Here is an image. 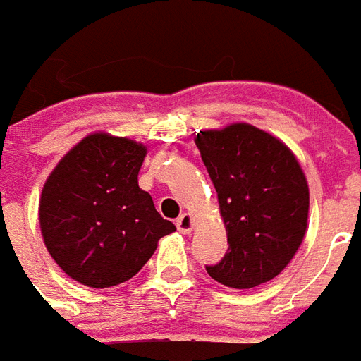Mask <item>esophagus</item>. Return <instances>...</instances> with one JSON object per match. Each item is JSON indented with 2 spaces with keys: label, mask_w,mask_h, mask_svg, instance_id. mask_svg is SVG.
Listing matches in <instances>:
<instances>
[{
  "label": "esophagus",
  "mask_w": 361,
  "mask_h": 361,
  "mask_svg": "<svg viewBox=\"0 0 361 361\" xmlns=\"http://www.w3.org/2000/svg\"><path fill=\"white\" fill-rule=\"evenodd\" d=\"M176 226H178V229H180V233L183 235H188L193 231L195 228V220H193V216L188 214V212H183V214L176 220Z\"/></svg>",
  "instance_id": "esophagus-1"
}]
</instances>
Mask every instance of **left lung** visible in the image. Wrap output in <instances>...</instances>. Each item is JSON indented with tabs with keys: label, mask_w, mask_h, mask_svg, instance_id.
Returning <instances> with one entry per match:
<instances>
[{
	"label": "left lung",
	"mask_w": 361,
	"mask_h": 361,
	"mask_svg": "<svg viewBox=\"0 0 361 361\" xmlns=\"http://www.w3.org/2000/svg\"><path fill=\"white\" fill-rule=\"evenodd\" d=\"M195 143L214 183L228 252L208 276L226 287L252 289L279 276L308 228L310 193L289 147L239 122L197 133Z\"/></svg>",
	"instance_id": "8db88e82"
}]
</instances>
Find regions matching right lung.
Instances as JSON below:
<instances>
[{"label":"right lung","mask_w":361,"mask_h":361,"mask_svg":"<svg viewBox=\"0 0 361 361\" xmlns=\"http://www.w3.org/2000/svg\"><path fill=\"white\" fill-rule=\"evenodd\" d=\"M147 147L92 133L59 160L42 189L39 228L59 268L85 287L132 279L176 231L137 183Z\"/></svg>","instance_id":"add662e5"}]
</instances>
